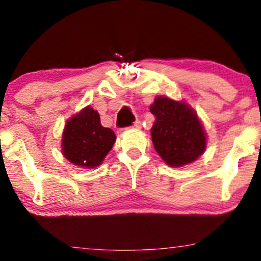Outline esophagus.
Returning a JSON list of instances; mask_svg holds the SVG:
<instances>
[{"label":"esophagus","mask_w":261,"mask_h":261,"mask_svg":"<svg viewBox=\"0 0 261 261\" xmlns=\"http://www.w3.org/2000/svg\"><path fill=\"white\" fill-rule=\"evenodd\" d=\"M133 128H140L141 127V124H140V121H136L135 122V124L133 125V126H131Z\"/></svg>","instance_id":"esophagus-1"}]
</instances>
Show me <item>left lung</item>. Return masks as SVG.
Returning <instances> with one entry per match:
<instances>
[{"instance_id": "8db88e82", "label": "left lung", "mask_w": 261, "mask_h": 261, "mask_svg": "<svg viewBox=\"0 0 261 261\" xmlns=\"http://www.w3.org/2000/svg\"><path fill=\"white\" fill-rule=\"evenodd\" d=\"M155 121L150 128L154 149L166 164L178 168L203 154L206 135L197 113L187 103L156 97L150 106Z\"/></svg>"}]
</instances>
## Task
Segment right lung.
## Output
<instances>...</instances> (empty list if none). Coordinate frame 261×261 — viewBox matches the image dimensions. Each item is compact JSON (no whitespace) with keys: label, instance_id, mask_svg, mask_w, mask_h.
<instances>
[{"label":"right lung","instance_id":"obj_1","mask_svg":"<svg viewBox=\"0 0 261 261\" xmlns=\"http://www.w3.org/2000/svg\"><path fill=\"white\" fill-rule=\"evenodd\" d=\"M117 136L100 124L98 112L90 106L71 117L64 126L62 153L80 168H97L112 149Z\"/></svg>","mask_w":261,"mask_h":261}]
</instances>
